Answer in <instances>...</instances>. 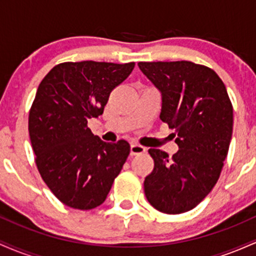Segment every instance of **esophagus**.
<instances>
[{
    "label": "esophagus",
    "instance_id": "34e87169",
    "mask_svg": "<svg viewBox=\"0 0 256 256\" xmlns=\"http://www.w3.org/2000/svg\"><path fill=\"white\" fill-rule=\"evenodd\" d=\"M146 152V148L143 146H140V144H132L131 148H130V154L131 156H134V155H140V154H143V152Z\"/></svg>",
    "mask_w": 256,
    "mask_h": 256
}]
</instances>
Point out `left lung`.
I'll return each instance as SVG.
<instances>
[{
  "instance_id": "1",
  "label": "left lung",
  "mask_w": 256,
  "mask_h": 256,
  "mask_svg": "<svg viewBox=\"0 0 256 256\" xmlns=\"http://www.w3.org/2000/svg\"><path fill=\"white\" fill-rule=\"evenodd\" d=\"M162 95L160 119L174 128L179 150L168 158L149 149L154 168L144 179L148 202L180 214L204 200L222 173L232 136L234 108L225 84L210 67L192 61L138 62Z\"/></svg>"
}]
</instances>
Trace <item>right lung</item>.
Masks as SVG:
<instances>
[{
  "mask_svg": "<svg viewBox=\"0 0 256 256\" xmlns=\"http://www.w3.org/2000/svg\"><path fill=\"white\" fill-rule=\"evenodd\" d=\"M134 62L82 61L52 67L28 113V134L40 177L58 201L88 210L104 202L130 154L124 140H101L88 120L104 113L112 90Z\"/></svg>",
  "mask_w": 256,
  "mask_h": 256,
  "instance_id": "add662e5",
  "label": "right lung"
}]
</instances>
